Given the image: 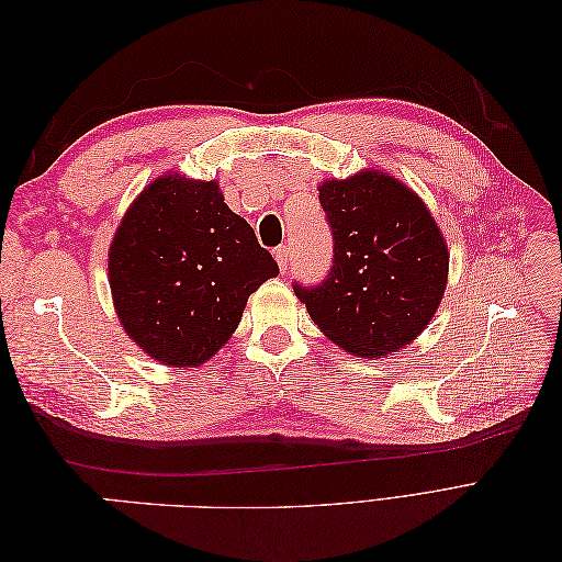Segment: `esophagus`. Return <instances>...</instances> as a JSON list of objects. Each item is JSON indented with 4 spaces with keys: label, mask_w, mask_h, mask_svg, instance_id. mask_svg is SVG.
<instances>
[{
    "label": "esophagus",
    "mask_w": 562,
    "mask_h": 562,
    "mask_svg": "<svg viewBox=\"0 0 562 562\" xmlns=\"http://www.w3.org/2000/svg\"><path fill=\"white\" fill-rule=\"evenodd\" d=\"M274 258H277V262H279V269H281V274H285L288 271V265H291V246H279L277 250H274Z\"/></svg>",
    "instance_id": "34e87169"
}]
</instances>
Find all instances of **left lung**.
Masks as SVG:
<instances>
[{
    "instance_id": "left-lung-1",
    "label": "left lung",
    "mask_w": 562,
    "mask_h": 562,
    "mask_svg": "<svg viewBox=\"0 0 562 562\" xmlns=\"http://www.w3.org/2000/svg\"><path fill=\"white\" fill-rule=\"evenodd\" d=\"M318 201L333 229V267L293 291L337 347L363 359L403 349L446 293L450 255L422 199L394 176L326 180Z\"/></svg>"
}]
</instances>
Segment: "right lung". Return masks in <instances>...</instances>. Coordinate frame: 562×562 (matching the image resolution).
Listing matches in <instances>:
<instances>
[{"label":"right lung","mask_w":562,"mask_h":562,"mask_svg":"<svg viewBox=\"0 0 562 562\" xmlns=\"http://www.w3.org/2000/svg\"><path fill=\"white\" fill-rule=\"evenodd\" d=\"M114 310L128 337L173 368L206 363L248 295L279 274L215 180L161 176L131 203L110 246Z\"/></svg>","instance_id":"1"}]
</instances>
